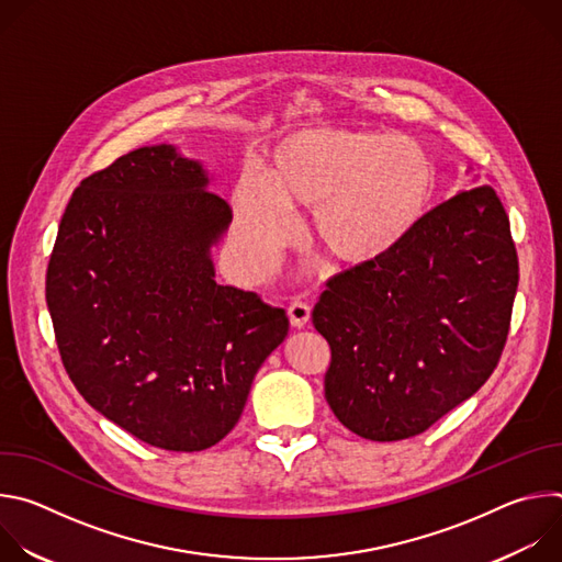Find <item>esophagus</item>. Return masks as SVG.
<instances>
[{"instance_id":"1","label":"esophagus","mask_w":562,"mask_h":562,"mask_svg":"<svg viewBox=\"0 0 562 562\" xmlns=\"http://www.w3.org/2000/svg\"><path fill=\"white\" fill-rule=\"evenodd\" d=\"M289 317H291V325L295 329H304L306 323H308V317H311V306L306 302H302V300H295L289 306Z\"/></svg>"}]
</instances>
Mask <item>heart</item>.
I'll return each instance as SVG.
<instances>
[{
	"instance_id": "heart-1",
	"label": "heart",
	"mask_w": 562,
	"mask_h": 562,
	"mask_svg": "<svg viewBox=\"0 0 562 562\" xmlns=\"http://www.w3.org/2000/svg\"><path fill=\"white\" fill-rule=\"evenodd\" d=\"M438 189L429 153L412 137L364 128H304L271 150L262 180L233 184L239 249L254 273L273 267L311 211L317 247L345 265H369L395 251L427 215Z\"/></svg>"
}]
</instances>
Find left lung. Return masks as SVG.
<instances>
[{
    "label": "left lung",
    "mask_w": 562,
    "mask_h": 562,
    "mask_svg": "<svg viewBox=\"0 0 562 562\" xmlns=\"http://www.w3.org/2000/svg\"><path fill=\"white\" fill-rule=\"evenodd\" d=\"M518 256L492 187L429 211L389 256L327 282L313 327L331 347L325 397L353 434H423L494 373L509 334Z\"/></svg>",
    "instance_id": "8db88e82"
}]
</instances>
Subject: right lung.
<instances>
[{"label":"right lung","mask_w":562,"mask_h":562,"mask_svg":"<svg viewBox=\"0 0 562 562\" xmlns=\"http://www.w3.org/2000/svg\"><path fill=\"white\" fill-rule=\"evenodd\" d=\"M198 159L135 148L79 184L59 222L46 304L64 369L104 418L167 451H202L243 416L289 334L284 308L215 282L231 224Z\"/></svg>","instance_id":"add662e5"}]
</instances>
